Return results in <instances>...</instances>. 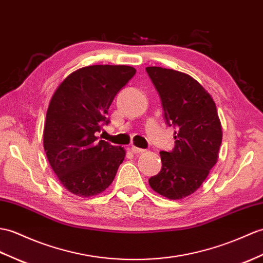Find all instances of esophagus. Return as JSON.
I'll list each match as a JSON object with an SVG mask.
<instances>
[{
    "label": "esophagus",
    "instance_id": "34e87169",
    "mask_svg": "<svg viewBox=\"0 0 263 263\" xmlns=\"http://www.w3.org/2000/svg\"><path fill=\"white\" fill-rule=\"evenodd\" d=\"M131 152L134 155H140V154H143V152L145 151L144 149H141V148H138V146H131Z\"/></svg>",
    "mask_w": 263,
    "mask_h": 263
}]
</instances>
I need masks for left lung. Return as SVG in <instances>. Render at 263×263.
I'll return each mask as SVG.
<instances>
[{
  "label": "left lung",
  "instance_id": "1",
  "mask_svg": "<svg viewBox=\"0 0 263 263\" xmlns=\"http://www.w3.org/2000/svg\"><path fill=\"white\" fill-rule=\"evenodd\" d=\"M159 93L163 115L176 126L175 148L160 151L162 168L149 185L168 199L195 193L215 166L222 143V125L215 102L201 85L185 72L146 67Z\"/></svg>",
  "mask_w": 263,
  "mask_h": 263
}]
</instances>
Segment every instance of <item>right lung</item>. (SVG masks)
I'll return each instance as SVG.
<instances>
[{
  "instance_id": "1",
  "label": "right lung",
  "mask_w": 263,
  "mask_h": 263,
  "mask_svg": "<svg viewBox=\"0 0 263 263\" xmlns=\"http://www.w3.org/2000/svg\"><path fill=\"white\" fill-rule=\"evenodd\" d=\"M136 74L124 65L79 68L59 84L47 109L44 148L48 161L67 191L96 196L112 184L125 150L100 140L103 123L118 91Z\"/></svg>"
}]
</instances>
